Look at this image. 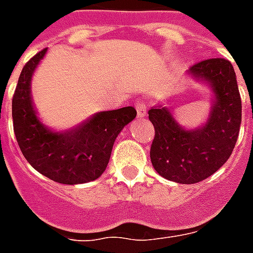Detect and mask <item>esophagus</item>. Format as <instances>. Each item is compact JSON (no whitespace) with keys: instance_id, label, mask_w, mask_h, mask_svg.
Listing matches in <instances>:
<instances>
[{"instance_id":"34e87169","label":"esophagus","mask_w":253,"mask_h":253,"mask_svg":"<svg viewBox=\"0 0 253 253\" xmlns=\"http://www.w3.org/2000/svg\"><path fill=\"white\" fill-rule=\"evenodd\" d=\"M135 110H137L138 118H143V116L146 115V105L141 100L135 101Z\"/></svg>"}]
</instances>
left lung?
Wrapping results in <instances>:
<instances>
[{"instance_id": "obj_1", "label": "left lung", "mask_w": 253, "mask_h": 253, "mask_svg": "<svg viewBox=\"0 0 253 253\" xmlns=\"http://www.w3.org/2000/svg\"><path fill=\"white\" fill-rule=\"evenodd\" d=\"M187 74L211 89V110L206 123L187 130L163 104L149 110L154 135L150 160L160 176L194 184L222 167L233 152L241 125V97L232 63L211 58L195 63Z\"/></svg>"}]
</instances>
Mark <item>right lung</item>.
Listing matches in <instances>:
<instances>
[{"mask_svg": "<svg viewBox=\"0 0 253 253\" xmlns=\"http://www.w3.org/2000/svg\"><path fill=\"white\" fill-rule=\"evenodd\" d=\"M47 48L25 63L12 100L13 130L21 153L38 172L62 184L96 180L110 161L123 127L137 116L134 107L97 112L78 126L54 131L43 125L31 96V81Z\"/></svg>", "mask_w": 253, "mask_h": 253, "instance_id": "obj_1", "label": "right lung"}]
</instances>
